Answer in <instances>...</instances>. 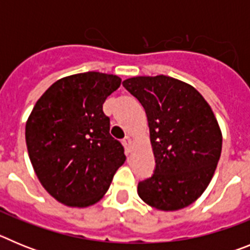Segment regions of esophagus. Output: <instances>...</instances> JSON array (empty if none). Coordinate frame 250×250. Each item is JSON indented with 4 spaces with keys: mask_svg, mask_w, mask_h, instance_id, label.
I'll use <instances>...</instances> for the list:
<instances>
[{
    "mask_svg": "<svg viewBox=\"0 0 250 250\" xmlns=\"http://www.w3.org/2000/svg\"><path fill=\"white\" fill-rule=\"evenodd\" d=\"M131 144H132V141H131V139L129 138V136H126V138L123 140V145L125 146L126 151H130V150H131Z\"/></svg>",
    "mask_w": 250,
    "mask_h": 250,
    "instance_id": "1",
    "label": "esophagus"
}]
</instances>
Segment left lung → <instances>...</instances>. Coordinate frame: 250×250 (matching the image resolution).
I'll list each match as a JSON object with an SVG mask.
<instances>
[{
	"label": "left lung",
	"mask_w": 250,
	"mask_h": 250,
	"mask_svg": "<svg viewBox=\"0 0 250 250\" xmlns=\"http://www.w3.org/2000/svg\"><path fill=\"white\" fill-rule=\"evenodd\" d=\"M123 86L145 109L155 156L151 178L138 194L159 210H179L195 202L214 175L222 131L214 112L193 86L170 76H138Z\"/></svg>",
	"instance_id": "left-lung-1"
}]
</instances>
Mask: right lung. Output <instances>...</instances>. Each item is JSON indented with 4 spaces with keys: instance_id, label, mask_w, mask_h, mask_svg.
Masks as SVG:
<instances>
[{
    "instance_id": "obj_1",
    "label": "right lung",
    "mask_w": 250,
    "mask_h": 250,
    "mask_svg": "<svg viewBox=\"0 0 250 250\" xmlns=\"http://www.w3.org/2000/svg\"><path fill=\"white\" fill-rule=\"evenodd\" d=\"M116 75L89 71L60 79L37 100L26 123V145L46 190L67 207L98 203L126 160L103 111L119 89Z\"/></svg>"
}]
</instances>
